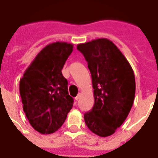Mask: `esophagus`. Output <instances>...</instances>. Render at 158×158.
<instances>
[{
    "label": "esophagus",
    "mask_w": 158,
    "mask_h": 158,
    "mask_svg": "<svg viewBox=\"0 0 158 158\" xmlns=\"http://www.w3.org/2000/svg\"><path fill=\"white\" fill-rule=\"evenodd\" d=\"M80 97H81V94H80V93H79V95H78V96H76V97H75L76 101H79V100L80 99Z\"/></svg>",
    "instance_id": "1"
}]
</instances>
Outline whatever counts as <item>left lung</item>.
I'll list each match as a JSON object with an SVG mask.
<instances>
[{
  "mask_svg": "<svg viewBox=\"0 0 158 158\" xmlns=\"http://www.w3.org/2000/svg\"><path fill=\"white\" fill-rule=\"evenodd\" d=\"M87 62L95 103L85 113L89 129L101 137L112 135L129 115L135 95L132 67L117 45L106 38L77 45Z\"/></svg>",
  "mask_w": 158,
  "mask_h": 158,
  "instance_id": "left-lung-1",
  "label": "left lung"
}]
</instances>
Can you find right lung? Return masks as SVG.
<instances>
[{"label": "right lung", "instance_id": "1", "mask_svg": "<svg viewBox=\"0 0 158 158\" xmlns=\"http://www.w3.org/2000/svg\"><path fill=\"white\" fill-rule=\"evenodd\" d=\"M73 45L56 41L45 45L26 69L19 82L23 109L29 123L42 135L56 132L73 107L68 80L62 69Z\"/></svg>", "mask_w": 158, "mask_h": 158}]
</instances>
